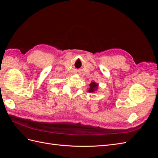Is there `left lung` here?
Returning <instances> with one entry per match:
<instances>
[{"label":"left lung","instance_id":"8db88e82","mask_svg":"<svg viewBox=\"0 0 158 158\" xmlns=\"http://www.w3.org/2000/svg\"><path fill=\"white\" fill-rule=\"evenodd\" d=\"M89 88H88V92L89 93H95L98 89L99 85L96 82H91V84L89 85Z\"/></svg>","mask_w":158,"mask_h":158}]
</instances>
